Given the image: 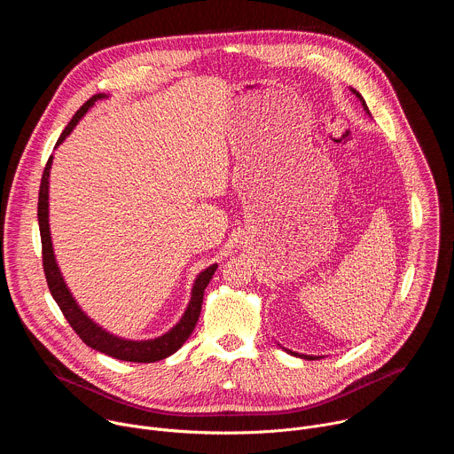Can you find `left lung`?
I'll return each instance as SVG.
<instances>
[{
    "instance_id": "left-lung-1",
    "label": "left lung",
    "mask_w": 454,
    "mask_h": 454,
    "mask_svg": "<svg viewBox=\"0 0 454 454\" xmlns=\"http://www.w3.org/2000/svg\"><path fill=\"white\" fill-rule=\"evenodd\" d=\"M352 93H354V95H356V97H357V98H359V100H361V104H363V107H364V111H366V113H368V107H366V102H364V100H363V97H361V93H359V91H356V90H352ZM368 114H370V113H368ZM286 352H287V354H291V356H296V357H301V359H309V361H310V359H319V357H314V356H303V354H296V352H291V350H287V348H286Z\"/></svg>"
}]
</instances>
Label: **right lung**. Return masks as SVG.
<instances>
[{
  "label": "right lung",
  "mask_w": 454,
  "mask_h": 454,
  "mask_svg": "<svg viewBox=\"0 0 454 454\" xmlns=\"http://www.w3.org/2000/svg\"><path fill=\"white\" fill-rule=\"evenodd\" d=\"M100 98H106L104 93L93 95L72 118L68 127L64 129L62 135L59 137L57 145H60L67 137L74 131V127L77 121L88 113V109ZM53 156L48 158V163L44 167L43 177H41V188H39V203H37V219H39V231H41V244H43V268H44V277L48 289L57 301L59 309L62 310L64 317L68 319L72 329L75 334L91 348L111 356L120 361H131V363H154L160 359H165L172 356L176 350L181 348V345L190 338V334L196 329V323L201 314V305H203V296L205 289L210 284L217 264H212L205 271H201L193 282L192 287V296L188 301L186 310L183 312L181 319L176 323V325L163 336L154 338V340H144V341H133V340H123L118 338L107 331H104L100 325L88 317L84 310L79 307L75 298L72 296L67 282H64L60 270L55 262V254H53V246H51V237H50V224H48V184H50V168H51Z\"/></svg>",
  "instance_id": "obj_1"
}]
</instances>
